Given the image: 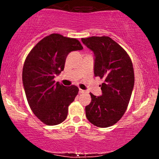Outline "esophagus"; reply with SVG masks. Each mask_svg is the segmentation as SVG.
<instances>
[{"label": "esophagus", "mask_w": 159, "mask_h": 159, "mask_svg": "<svg viewBox=\"0 0 159 159\" xmlns=\"http://www.w3.org/2000/svg\"><path fill=\"white\" fill-rule=\"evenodd\" d=\"M85 92H86L85 90H81V89H79V93H84Z\"/></svg>", "instance_id": "1"}]
</instances>
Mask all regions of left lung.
<instances>
[{
	"instance_id": "8db88e82",
	"label": "left lung",
	"mask_w": 159,
	"mask_h": 159,
	"mask_svg": "<svg viewBox=\"0 0 159 159\" xmlns=\"http://www.w3.org/2000/svg\"><path fill=\"white\" fill-rule=\"evenodd\" d=\"M81 41L94 54V75L105 80L100 85L101 96L90 93L92 99L85 107L86 116L96 126H111L121 119L132 96L134 84L132 61L108 36H91Z\"/></svg>"
}]
</instances>
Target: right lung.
<instances>
[{
    "instance_id": "1",
    "label": "right lung",
    "mask_w": 159,
    "mask_h": 159,
    "mask_svg": "<svg viewBox=\"0 0 159 159\" xmlns=\"http://www.w3.org/2000/svg\"><path fill=\"white\" fill-rule=\"evenodd\" d=\"M82 49L76 39L52 34L39 41L25 60L22 81L27 102L34 114L46 125H57L67 117L68 107L78 88L63 86L54 78L64 69L69 53Z\"/></svg>"
}]
</instances>
